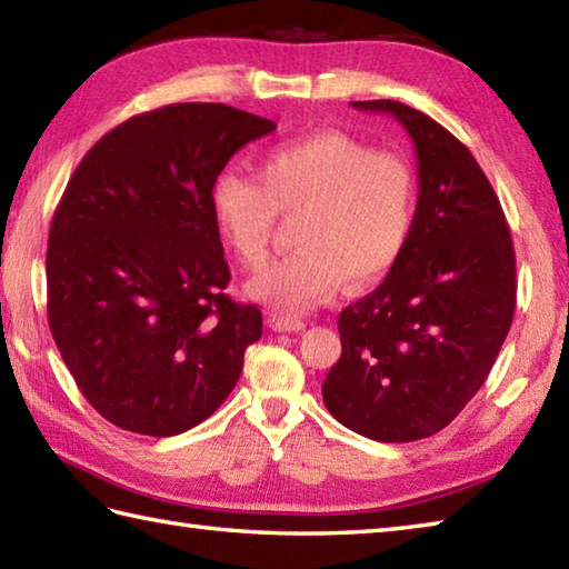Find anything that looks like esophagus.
I'll use <instances>...</instances> for the list:
<instances>
[{
    "label": "esophagus",
    "instance_id": "obj_1",
    "mask_svg": "<svg viewBox=\"0 0 569 569\" xmlns=\"http://www.w3.org/2000/svg\"><path fill=\"white\" fill-rule=\"evenodd\" d=\"M269 326L278 332H300L306 330V320H300L296 316H283V313H271L269 316Z\"/></svg>",
    "mask_w": 569,
    "mask_h": 569
}]
</instances>
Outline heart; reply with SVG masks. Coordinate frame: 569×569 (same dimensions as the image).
<instances>
[{
  "label": "heart",
  "mask_w": 569,
  "mask_h": 569,
  "mask_svg": "<svg viewBox=\"0 0 569 569\" xmlns=\"http://www.w3.org/2000/svg\"><path fill=\"white\" fill-rule=\"evenodd\" d=\"M261 179L233 167L211 182V214L237 259L259 269L269 259L278 211L306 214L298 251L249 281V296L281 313H303L338 293L382 278L402 253L417 207V174L407 158L375 150L342 130L276 144Z\"/></svg>",
  "instance_id": "1"
}]
</instances>
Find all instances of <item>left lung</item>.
<instances>
[{
	"label": "left lung",
	"mask_w": 569,
	"mask_h": 569,
	"mask_svg": "<svg viewBox=\"0 0 569 569\" xmlns=\"http://www.w3.org/2000/svg\"><path fill=\"white\" fill-rule=\"evenodd\" d=\"M402 122L417 150L419 199L402 253L370 296L338 318L342 355L322 402L367 439H427L481 389L516 313L506 214L463 142L399 100H352Z\"/></svg>",
	"instance_id": "1"
}]
</instances>
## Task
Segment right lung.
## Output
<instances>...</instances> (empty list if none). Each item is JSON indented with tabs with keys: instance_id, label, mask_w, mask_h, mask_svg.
Masks as SVG:
<instances>
[{
	"instance_id": "add662e5",
	"label": "right lung",
	"mask_w": 569,
	"mask_h": 569,
	"mask_svg": "<svg viewBox=\"0 0 569 569\" xmlns=\"http://www.w3.org/2000/svg\"><path fill=\"white\" fill-rule=\"evenodd\" d=\"M273 120L174 103L106 132L66 184L47 251L49 326L100 417L174 437L214 415L261 338V310L224 293L211 182Z\"/></svg>"
}]
</instances>
